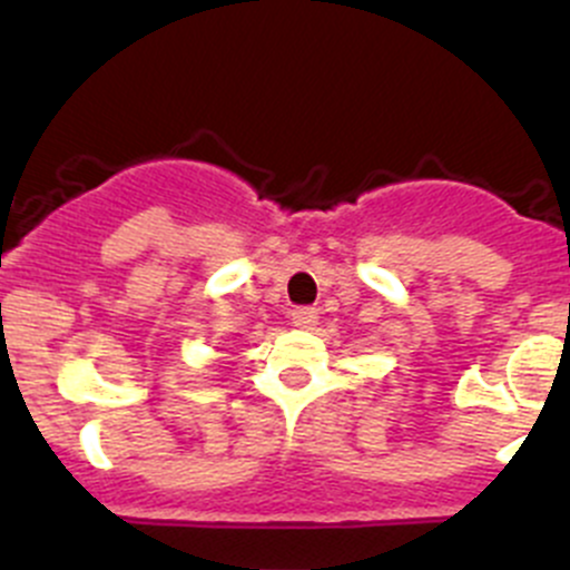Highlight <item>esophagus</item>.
<instances>
[{
	"instance_id": "esophagus-1",
	"label": "esophagus",
	"mask_w": 570,
	"mask_h": 570,
	"mask_svg": "<svg viewBox=\"0 0 570 570\" xmlns=\"http://www.w3.org/2000/svg\"><path fill=\"white\" fill-rule=\"evenodd\" d=\"M292 322H295L297 327H314L317 325V308H312V306H297V308H292Z\"/></svg>"
}]
</instances>
